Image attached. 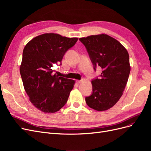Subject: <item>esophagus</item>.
<instances>
[{
  "label": "esophagus",
  "instance_id": "1",
  "mask_svg": "<svg viewBox=\"0 0 151 151\" xmlns=\"http://www.w3.org/2000/svg\"><path fill=\"white\" fill-rule=\"evenodd\" d=\"M82 81H82V80H78V81H76V83H77V84H80V83H82Z\"/></svg>",
  "mask_w": 151,
  "mask_h": 151
}]
</instances>
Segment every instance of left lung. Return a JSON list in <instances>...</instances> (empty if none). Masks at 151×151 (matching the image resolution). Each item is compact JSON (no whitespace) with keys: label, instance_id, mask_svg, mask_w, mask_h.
I'll return each instance as SVG.
<instances>
[{"label":"left lung","instance_id":"8db88e82","mask_svg":"<svg viewBox=\"0 0 151 151\" xmlns=\"http://www.w3.org/2000/svg\"><path fill=\"white\" fill-rule=\"evenodd\" d=\"M88 51L94 70L103 69L100 79H93V93L86 97L88 106L99 111L113 107L123 94L129 79L130 66L127 50L106 34L79 38Z\"/></svg>","mask_w":151,"mask_h":151}]
</instances>
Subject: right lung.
Masks as SVG:
<instances>
[{
    "label": "right lung",
    "mask_w": 151,
    "mask_h": 151,
    "mask_svg": "<svg viewBox=\"0 0 151 151\" xmlns=\"http://www.w3.org/2000/svg\"><path fill=\"white\" fill-rule=\"evenodd\" d=\"M77 38L45 33L32 39L22 53L20 74L31 103L41 111L57 112L66 104L75 81L53 74Z\"/></svg>",
    "instance_id": "right-lung-1"
}]
</instances>
